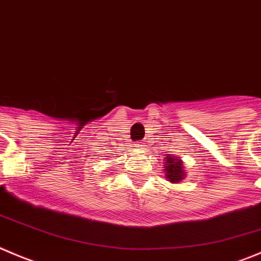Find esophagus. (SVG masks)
<instances>
[{
    "instance_id": "esophagus-1",
    "label": "esophagus",
    "mask_w": 261,
    "mask_h": 261,
    "mask_svg": "<svg viewBox=\"0 0 261 261\" xmlns=\"http://www.w3.org/2000/svg\"><path fill=\"white\" fill-rule=\"evenodd\" d=\"M143 146H144V145H143V143H140V141H138V143L135 144V148L138 149V150H140V149L143 148Z\"/></svg>"
}]
</instances>
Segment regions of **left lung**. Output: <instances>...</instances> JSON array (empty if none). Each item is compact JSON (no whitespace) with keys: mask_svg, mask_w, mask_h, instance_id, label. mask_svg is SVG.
<instances>
[{"mask_svg":"<svg viewBox=\"0 0 261 261\" xmlns=\"http://www.w3.org/2000/svg\"><path fill=\"white\" fill-rule=\"evenodd\" d=\"M166 161L164 163V169H166V178L173 184H179L186 176V172L184 169V162L178 156H173L172 154H166L164 155Z\"/></svg>","mask_w":261,"mask_h":261,"instance_id":"1","label":"left lung"}]
</instances>
